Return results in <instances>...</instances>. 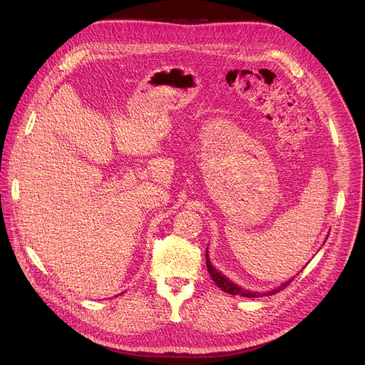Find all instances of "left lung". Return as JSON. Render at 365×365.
Segmentation results:
<instances>
[{"label": "left lung", "instance_id": "left-lung-1", "mask_svg": "<svg viewBox=\"0 0 365 365\" xmlns=\"http://www.w3.org/2000/svg\"><path fill=\"white\" fill-rule=\"evenodd\" d=\"M208 253V252H207ZM205 253V262H207V269H208V274L212 275V278H213V281L217 284V287L219 289H222L225 293H229V294H235V296H242V297H263V296H272V294H275V293H278V292H281V290H284L285 287H289L290 285V282L293 281V278L290 279V281H287V282H284L281 287H278V289H275V290H272V292H269V293H252V292H247V290H242L241 287H238V285H235L232 281H229L227 278H225L220 272H217L215 267L212 266V263H210V260H208V255Z\"/></svg>", "mask_w": 365, "mask_h": 365}]
</instances>
